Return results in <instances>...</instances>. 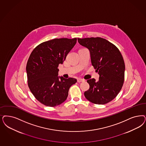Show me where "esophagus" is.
Wrapping results in <instances>:
<instances>
[{
  "instance_id": "1",
  "label": "esophagus",
  "mask_w": 146,
  "mask_h": 146,
  "mask_svg": "<svg viewBox=\"0 0 146 146\" xmlns=\"http://www.w3.org/2000/svg\"><path fill=\"white\" fill-rule=\"evenodd\" d=\"M77 81H78V82H84V81H85V80H84V79H80V78L78 79L77 80Z\"/></svg>"
}]
</instances>
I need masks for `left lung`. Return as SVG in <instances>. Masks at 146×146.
<instances>
[{
    "label": "left lung",
    "instance_id": "obj_1",
    "mask_svg": "<svg viewBox=\"0 0 146 146\" xmlns=\"http://www.w3.org/2000/svg\"><path fill=\"white\" fill-rule=\"evenodd\" d=\"M81 45L90 52L91 62L98 72L99 79L88 80L90 88L86 91V98L91 102L104 105L113 100L121 91L124 82L125 65L117 47L105 39L78 38Z\"/></svg>",
    "mask_w": 146,
    "mask_h": 146
}]
</instances>
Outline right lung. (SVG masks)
<instances>
[{
    "label": "right lung",
    "mask_w": 146,
    "mask_h": 146,
    "mask_svg": "<svg viewBox=\"0 0 146 146\" xmlns=\"http://www.w3.org/2000/svg\"><path fill=\"white\" fill-rule=\"evenodd\" d=\"M76 38L54 39L41 43L31 52L26 65L28 86L40 103L48 107L66 100L76 79L58 76L60 64L76 45Z\"/></svg>",
    "instance_id": "add662e5"
}]
</instances>
